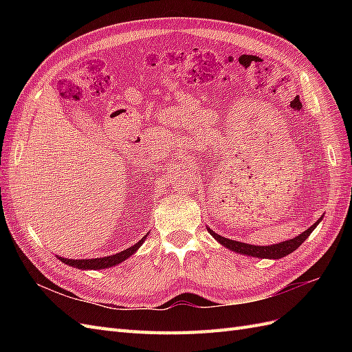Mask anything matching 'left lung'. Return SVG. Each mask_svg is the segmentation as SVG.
I'll use <instances>...</instances> for the list:
<instances>
[{
    "instance_id": "8db88e82",
    "label": "left lung",
    "mask_w": 352,
    "mask_h": 352,
    "mask_svg": "<svg viewBox=\"0 0 352 352\" xmlns=\"http://www.w3.org/2000/svg\"><path fill=\"white\" fill-rule=\"evenodd\" d=\"M322 221V217L318 219L313 226L308 228L307 230H304L301 235L295 236L294 239L289 241H283L280 243H274V245H269V247H258V245H250V243H245V242H239V241H232L228 238H223L220 235H217L216 232H212L210 228H207V230L210 232V235L214 238L217 242H220L223 247L229 248L230 251H235L238 254H243V255H251V257L255 258H273V260H278L282 257H286L287 254L294 252L300 245L310 236V233L317 228L318 223Z\"/></svg>"
}]
</instances>
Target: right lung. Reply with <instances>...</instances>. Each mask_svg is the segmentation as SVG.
<instances>
[{"label": "right lung", "instance_id": "right-lung-1", "mask_svg": "<svg viewBox=\"0 0 352 352\" xmlns=\"http://www.w3.org/2000/svg\"><path fill=\"white\" fill-rule=\"evenodd\" d=\"M148 235V233H146ZM146 235L140 241L136 242L133 247L127 248L122 252H117L114 255H110V257H100V258H89V260H73V258H63V257H58V260H61V263L65 264H69L72 265V267H76V269H80V270H101V269H107V267H113V265H117L120 264L122 261H124L126 258H129L132 254L136 252V250L141 247V245L144 243V241L146 239Z\"/></svg>", "mask_w": 352, "mask_h": 352}]
</instances>
